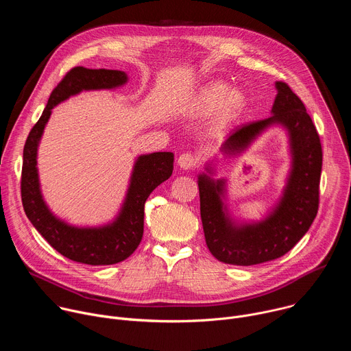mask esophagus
<instances>
[{
  "instance_id": "obj_1",
  "label": "esophagus",
  "mask_w": 351,
  "mask_h": 351,
  "mask_svg": "<svg viewBox=\"0 0 351 351\" xmlns=\"http://www.w3.org/2000/svg\"><path fill=\"white\" fill-rule=\"evenodd\" d=\"M178 164L182 169H193L198 165V158L190 153H183L179 158H178Z\"/></svg>"
}]
</instances>
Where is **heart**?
<instances>
[{
	"label": "heart",
	"instance_id": "heart-1",
	"mask_svg": "<svg viewBox=\"0 0 351 351\" xmlns=\"http://www.w3.org/2000/svg\"><path fill=\"white\" fill-rule=\"evenodd\" d=\"M218 108V123L228 125L243 114L245 98L240 91L232 90L228 83L211 82L193 97L189 104V112L194 117H208Z\"/></svg>",
	"mask_w": 351,
	"mask_h": 351
}]
</instances>
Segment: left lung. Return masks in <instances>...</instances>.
Here are the masks:
<instances>
[{"label":"left lung","mask_w":351,"mask_h":351,"mask_svg":"<svg viewBox=\"0 0 351 351\" xmlns=\"http://www.w3.org/2000/svg\"><path fill=\"white\" fill-rule=\"evenodd\" d=\"M272 117L234 129L222 145L229 156L239 154L263 130L279 123L290 140L291 171L283 195L271 215L258 223L236 225L222 203L225 180L198 176L199 214L211 254L232 265H256L285 256L314 222L319 206L322 147L319 134L307 110L285 82H276ZM211 173V169L207 168Z\"/></svg>","instance_id":"8db88e82"}]
</instances>
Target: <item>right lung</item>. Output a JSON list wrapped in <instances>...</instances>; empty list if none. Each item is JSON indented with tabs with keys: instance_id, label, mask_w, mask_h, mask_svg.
<instances>
[{
	"instance_id": "right-lung-1",
	"label": "right lung",
	"mask_w": 351,
	"mask_h": 351,
	"mask_svg": "<svg viewBox=\"0 0 351 351\" xmlns=\"http://www.w3.org/2000/svg\"><path fill=\"white\" fill-rule=\"evenodd\" d=\"M126 82L128 75L122 71L72 68L49 95L23 148L21 194L29 221L60 254L87 265H112L133 254L143 237L145 199L157 186L172 175L173 154L153 153L140 156L134 164L130 186L118 218L106 226L76 228L54 217L44 203L36 167L37 147L51 110L57 104L83 90L115 88Z\"/></svg>"
}]
</instances>
